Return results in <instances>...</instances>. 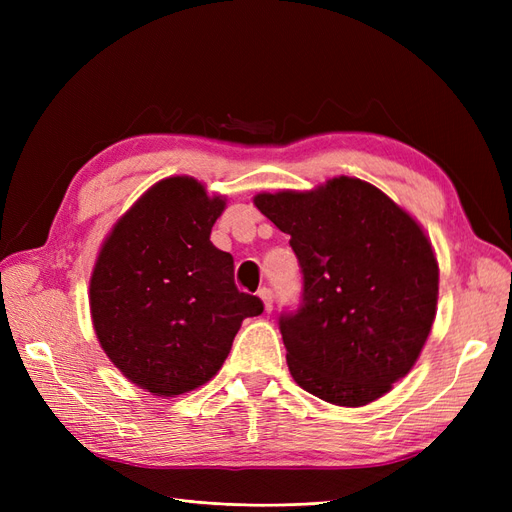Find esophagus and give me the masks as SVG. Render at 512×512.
I'll return each mask as SVG.
<instances>
[{
  "mask_svg": "<svg viewBox=\"0 0 512 512\" xmlns=\"http://www.w3.org/2000/svg\"><path fill=\"white\" fill-rule=\"evenodd\" d=\"M258 297H260L262 305H265V312H271V309H273V292H271V288H260L258 290Z\"/></svg>",
  "mask_w": 512,
  "mask_h": 512,
  "instance_id": "esophagus-1",
  "label": "esophagus"
}]
</instances>
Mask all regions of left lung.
<instances>
[{"instance_id": "8db88e82", "label": "left lung", "mask_w": 512, "mask_h": 512, "mask_svg": "<svg viewBox=\"0 0 512 512\" xmlns=\"http://www.w3.org/2000/svg\"><path fill=\"white\" fill-rule=\"evenodd\" d=\"M254 205L290 235L303 275L299 309L280 316L294 382L346 408L389 393L436 318L440 271L421 224L354 177L262 192Z\"/></svg>"}]
</instances>
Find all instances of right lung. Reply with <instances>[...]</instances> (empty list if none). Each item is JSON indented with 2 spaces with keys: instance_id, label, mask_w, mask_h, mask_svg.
Instances as JSON below:
<instances>
[{
  "instance_id": "obj_1",
  "label": "right lung",
  "mask_w": 512,
  "mask_h": 512,
  "mask_svg": "<svg viewBox=\"0 0 512 512\" xmlns=\"http://www.w3.org/2000/svg\"><path fill=\"white\" fill-rule=\"evenodd\" d=\"M226 207L192 177L149 188L108 232L89 282L98 342L132 384L175 397L224 365L262 301L235 286V262L209 237Z\"/></svg>"
}]
</instances>
